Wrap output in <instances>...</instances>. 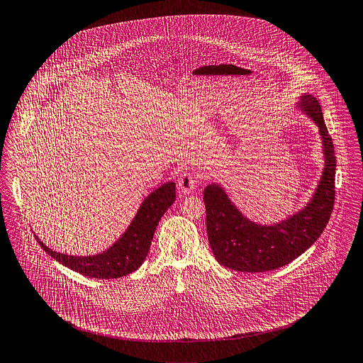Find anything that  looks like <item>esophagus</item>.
<instances>
[{
    "label": "esophagus",
    "instance_id": "obj_1",
    "mask_svg": "<svg viewBox=\"0 0 363 363\" xmlns=\"http://www.w3.org/2000/svg\"><path fill=\"white\" fill-rule=\"evenodd\" d=\"M196 184H197V177L190 172H183L177 179L179 190L183 194H190L196 189Z\"/></svg>",
    "mask_w": 363,
    "mask_h": 363
}]
</instances>
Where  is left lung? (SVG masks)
<instances>
[{
    "mask_svg": "<svg viewBox=\"0 0 363 363\" xmlns=\"http://www.w3.org/2000/svg\"><path fill=\"white\" fill-rule=\"evenodd\" d=\"M298 108L319 128L325 167L313 197L303 209L273 225L245 218L216 183L203 190L206 233L216 261L237 272H269L293 262L303 254L329 223L335 196L334 145L322 108L311 94L299 97Z\"/></svg>",
    "mask_w": 363,
    "mask_h": 363,
    "instance_id": "obj_1",
    "label": "left lung"
}]
</instances>
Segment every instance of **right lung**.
<instances>
[{"label": "right lung", "instance_id": "right-lung-1", "mask_svg": "<svg viewBox=\"0 0 363 363\" xmlns=\"http://www.w3.org/2000/svg\"><path fill=\"white\" fill-rule=\"evenodd\" d=\"M176 199V184L167 182L145 198L132 223L109 248L97 255L73 257L52 251L43 241L41 248L66 267L93 279H118L137 270L148 255L155 229L167 208Z\"/></svg>", "mask_w": 363, "mask_h": 363}]
</instances>
